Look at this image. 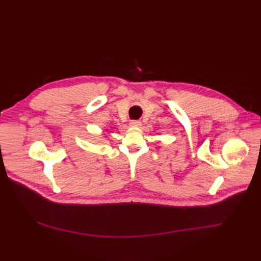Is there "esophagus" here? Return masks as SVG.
Segmentation results:
<instances>
[{"mask_svg": "<svg viewBox=\"0 0 261 261\" xmlns=\"http://www.w3.org/2000/svg\"><path fill=\"white\" fill-rule=\"evenodd\" d=\"M141 126V122L140 121H131L130 122V127H134V128H138Z\"/></svg>", "mask_w": 261, "mask_h": 261, "instance_id": "esophagus-1", "label": "esophagus"}]
</instances>
